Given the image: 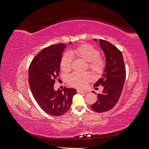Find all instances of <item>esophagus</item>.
Returning a JSON list of instances; mask_svg holds the SVG:
<instances>
[{"mask_svg":"<svg viewBox=\"0 0 149 149\" xmlns=\"http://www.w3.org/2000/svg\"><path fill=\"white\" fill-rule=\"evenodd\" d=\"M77 92H78V93H87L86 91H83V90L80 89H78L77 90Z\"/></svg>","mask_w":149,"mask_h":149,"instance_id":"1","label":"esophagus"}]
</instances>
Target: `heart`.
Returning a JSON list of instances; mask_svg holds the SVG:
<instances>
[{"label":"heart","mask_w":149,"mask_h":149,"mask_svg":"<svg viewBox=\"0 0 149 149\" xmlns=\"http://www.w3.org/2000/svg\"><path fill=\"white\" fill-rule=\"evenodd\" d=\"M81 58L88 62V66L94 73H101L105 66V61L100 56L97 49L88 44H83L74 49L66 52L62 56L60 60V68L63 71L69 72L71 69L72 56ZM91 78V75L88 72L85 73H73L68 77V82L74 87L84 88Z\"/></svg>","instance_id":"heart-1"}]
</instances>
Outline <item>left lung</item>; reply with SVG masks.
Masks as SVG:
<instances>
[{
    "label": "left lung",
    "instance_id": "obj_1",
    "mask_svg": "<svg viewBox=\"0 0 149 149\" xmlns=\"http://www.w3.org/2000/svg\"><path fill=\"white\" fill-rule=\"evenodd\" d=\"M94 40L97 42L96 39ZM100 44L105 54L106 66L102 78L94 86L102 85L104 89L102 93L97 94V101L91 106V108L96 112H103L112 109L118 102L126 73L123 54L119 49L106 40L100 39Z\"/></svg>",
    "mask_w": 149,
    "mask_h": 149
}]
</instances>
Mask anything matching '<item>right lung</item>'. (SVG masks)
Returning <instances> with one entry per match:
<instances>
[{
	"instance_id": "add662e5",
	"label": "right lung",
	"mask_w": 149,
	"mask_h": 149,
	"mask_svg": "<svg viewBox=\"0 0 149 149\" xmlns=\"http://www.w3.org/2000/svg\"><path fill=\"white\" fill-rule=\"evenodd\" d=\"M66 47V45L58 43L45 48L31 61L29 69V83L35 100L46 113L54 116H61L69 110L76 93L74 88L54 89Z\"/></svg>"
}]
</instances>
